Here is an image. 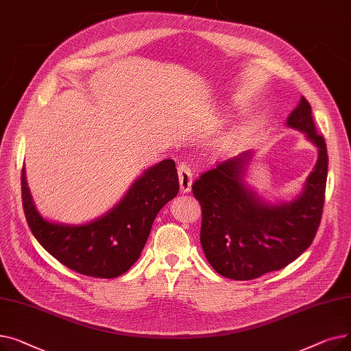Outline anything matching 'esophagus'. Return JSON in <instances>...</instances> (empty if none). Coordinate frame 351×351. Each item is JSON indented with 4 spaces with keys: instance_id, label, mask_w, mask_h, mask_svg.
Here are the masks:
<instances>
[{
    "instance_id": "obj_1",
    "label": "esophagus",
    "mask_w": 351,
    "mask_h": 351,
    "mask_svg": "<svg viewBox=\"0 0 351 351\" xmlns=\"http://www.w3.org/2000/svg\"><path fill=\"white\" fill-rule=\"evenodd\" d=\"M178 175H179V183H180V192L186 193L191 192V186H192V169L189 163L182 162L178 168Z\"/></svg>"
}]
</instances>
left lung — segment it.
Instances as JSON below:
<instances>
[{
    "mask_svg": "<svg viewBox=\"0 0 351 351\" xmlns=\"http://www.w3.org/2000/svg\"><path fill=\"white\" fill-rule=\"evenodd\" d=\"M319 147V160L304 192L285 205H270L249 192L242 176L252 154L216 163L192 185L202 208L200 243L210 266L225 278L252 280L286 267L311 245L324 206L327 146L311 106L302 97L287 119Z\"/></svg>",
    "mask_w": 351,
    "mask_h": 351,
    "instance_id": "8db88e82",
    "label": "left lung"
}]
</instances>
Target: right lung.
<instances>
[{
    "label": "right lung",
    "instance_id": "obj_1",
    "mask_svg": "<svg viewBox=\"0 0 351 351\" xmlns=\"http://www.w3.org/2000/svg\"><path fill=\"white\" fill-rule=\"evenodd\" d=\"M179 192L172 159L147 169L112 210L95 222L65 226L47 222L36 212L21 171L23 208L41 246L64 266L97 279H112L129 270L141 256L158 212Z\"/></svg>",
    "mask_w": 351,
    "mask_h": 351
}]
</instances>
